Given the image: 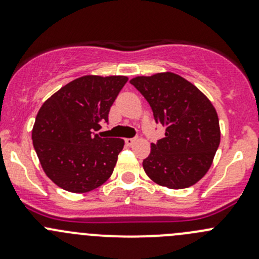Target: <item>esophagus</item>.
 <instances>
[{
  "instance_id": "obj_1",
  "label": "esophagus",
  "mask_w": 259,
  "mask_h": 259,
  "mask_svg": "<svg viewBox=\"0 0 259 259\" xmlns=\"http://www.w3.org/2000/svg\"><path fill=\"white\" fill-rule=\"evenodd\" d=\"M135 142H137V139H135V138H127V139H125V143H126V145H129V146L134 145Z\"/></svg>"
}]
</instances>
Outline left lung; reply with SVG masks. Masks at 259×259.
Masks as SVG:
<instances>
[{
	"mask_svg": "<svg viewBox=\"0 0 259 259\" xmlns=\"http://www.w3.org/2000/svg\"><path fill=\"white\" fill-rule=\"evenodd\" d=\"M150 105L165 138L151 143L143 160L145 173L156 184L183 189L195 184L210 168L221 142L219 120L207 96L173 72L130 80Z\"/></svg>",
	"mask_w": 259,
	"mask_h": 259,
	"instance_id": "1",
	"label": "left lung"
}]
</instances>
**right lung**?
<instances>
[{
  "label": "right lung",
  "instance_id": "add662e5",
  "mask_svg": "<svg viewBox=\"0 0 259 259\" xmlns=\"http://www.w3.org/2000/svg\"><path fill=\"white\" fill-rule=\"evenodd\" d=\"M126 76H88L71 81L44 103L32 143L44 171L62 189L86 193L113 174L124 140L101 138L103 122Z\"/></svg>",
  "mask_w": 259,
  "mask_h": 259
}]
</instances>
